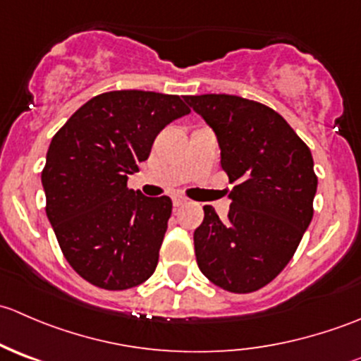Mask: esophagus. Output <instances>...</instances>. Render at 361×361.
I'll use <instances>...</instances> for the list:
<instances>
[{"label": "esophagus", "mask_w": 361, "mask_h": 361, "mask_svg": "<svg viewBox=\"0 0 361 361\" xmlns=\"http://www.w3.org/2000/svg\"><path fill=\"white\" fill-rule=\"evenodd\" d=\"M183 204H187V199L181 197V195H174V197H173V206L174 207H180V206H183Z\"/></svg>", "instance_id": "esophagus-1"}]
</instances>
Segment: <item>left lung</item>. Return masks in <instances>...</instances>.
I'll return each mask as SVG.
<instances>
[{
	"label": "left lung",
	"mask_w": 361,
	"mask_h": 361,
	"mask_svg": "<svg viewBox=\"0 0 361 361\" xmlns=\"http://www.w3.org/2000/svg\"><path fill=\"white\" fill-rule=\"evenodd\" d=\"M213 129L221 167L235 183L225 221L213 206L194 232L201 272L220 288L250 293L292 260L312 220L318 187L311 150L265 104L228 94L185 96Z\"/></svg>",
	"instance_id": "left-lung-1"
}]
</instances>
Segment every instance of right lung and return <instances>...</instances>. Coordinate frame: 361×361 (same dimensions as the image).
Instances as JSON below:
<instances>
[{"mask_svg": "<svg viewBox=\"0 0 361 361\" xmlns=\"http://www.w3.org/2000/svg\"><path fill=\"white\" fill-rule=\"evenodd\" d=\"M180 96L113 90L78 108L52 137L42 185L47 218L73 269L104 290L154 274L173 202L127 188L167 123L188 115Z\"/></svg>", "mask_w": 361, "mask_h": 361, "instance_id": "right-lung-1", "label": "right lung"}]
</instances>
